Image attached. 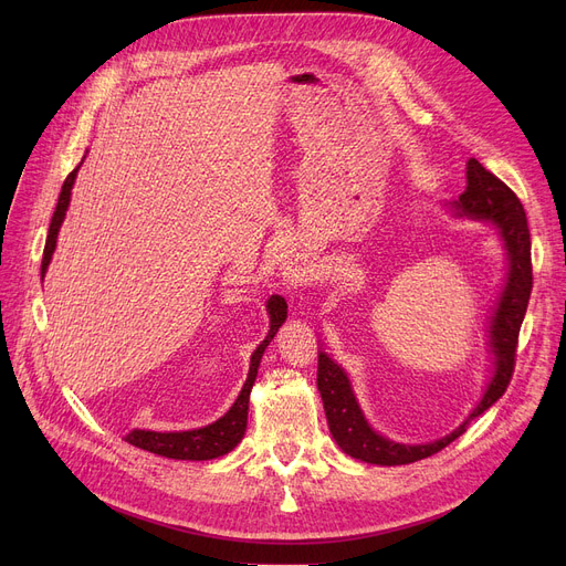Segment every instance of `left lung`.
Wrapping results in <instances>:
<instances>
[{
  "label": "left lung",
  "instance_id": "left-lung-1",
  "mask_svg": "<svg viewBox=\"0 0 566 566\" xmlns=\"http://www.w3.org/2000/svg\"><path fill=\"white\" fill-rule=\"evenodd\" d=\"M465 169H468L465 171L468 186H465V192L459 197V201H454L457 213L474 220L493 222L500 229L504 250H507V256H510L507 282H504V289L500 293L495 312L491 316V325H489V346L493 353V378L478 408H474L470 412V418L450 436L427 444H401L378 436L369 427L358 401H355L348 376L333 358H328V355L321 350L316 385L323 399L325 418H328L331 433L337 440L339 448L353 459H360L365 463H376V465H406V463L427 459L448 448L450 442H454L465 431L470 420L480 418L486 408H491L504 395V390H507V385L512 380L514 365H516L518 333H521V323H523L530 291H532L527 218L518 197L504 186L497 176H493L480 160L470 158Z\"/></svg>",
  "mask_w": 566,
  "mask_h": 566
}]
</instances>
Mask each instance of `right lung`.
<instances>
[{
    "instance_id": "right-lung-1",
    "label": "right lung",
    "mask_w": 566,
    "mask_h": 566,
    "mask_svg": "<svg viewBox=\"0 0 566 566\" xmlns=\"http://www.w3.org/2000/svg\"><path fill=\"white\" fill-rule=\"evenodd\" d=\"M80 165L66 176V181L62 186V195H59L54 216H52V222H50V229H48V241H45L43 263H41V277L45 275L50 259H52V252L56 248V233H59V227H62V222H64L66 208H69V201H71V190H73ZM265 307H268V314H271V331H268L265 339L252 353L250 374H248V380L243 385L241 395H238L233 406L222 415L218 422L201 427V429H192V431H169V433L135 429L126 436V440L139 450H146V452L158 454V457H167V459H181V461H208V459H218V457L231 452L235 444L241 442V438L245 436L248 403H250L252 385L256 380V369H259V363H261V355H263L265 346L271 344V339L275 337V333L280 331V325L286 321V303H284L282 295H271V301H268Z\"/></svg>"
}]
</instances>
